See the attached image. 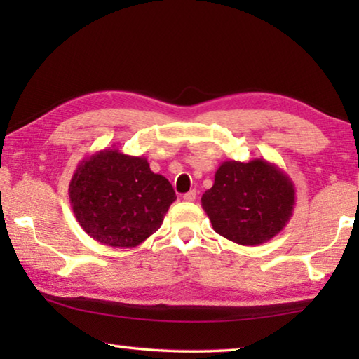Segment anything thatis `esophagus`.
Listing matches in <instances>:
<instances>
[{
  "label": "esophagus",
  "instance_id": "esophagus-1",
  "mask_svg": "<svg viewBox=\"0 0 359 359\" xmlns=\"http://www.w3.org/2000/svg\"><path fill=\"white\" fill-rule=\"evenodd\" d=\"M196 194H198L196 190H190V191L184 194V199H185L187 203H193L194 199H196Z\"/></svg>",
  "mask_w": 359,
  "mask_h": 359
}]
</instances>
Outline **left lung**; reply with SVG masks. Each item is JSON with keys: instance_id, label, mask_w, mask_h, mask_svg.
<instances>
[{"instance_id": "1", "label": "left lung", "mask_w": 359, "mask_h": 359, "mask_svg": "<svg viewBox=\"0 0 359 359\" xmlns=\"http://www.w3.org/2000/svg\"><path fill=\"white\" fill-rule=\"evenodd\" d=\"M296 190L274 163L223 161L201 205L215 233L239 245L271 241L293 217Z\"/></svg>"}]
</instances>
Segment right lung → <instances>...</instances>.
<instances>
[{"label":"right lung","mask_w":359,"mask_h":359,"mask_svg":"<svg viewBox=\"0 0 359 359\" xmlns=\"http://www.w3.org/2000/svg\"><path fill=\"white\" fill-rule=\"evenodd\" d=\"M177 196L147 158L104 149L79 163L69 201L79 224L100 244L136 247L161 226Z\"/></svg>","instance_id":"right-lung-1"}]
</instances>
